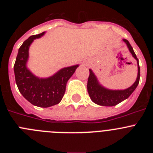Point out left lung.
I'll return each mask as SVG.
<instances>
[{"label":"left lung","mask_w":153,"mask_h":153,"mask_svg":"<svg viewBox=\"0 0 153 153\" xmlns=\"http://www.w3.org/2000/svg\"><path fill=\"white\" fill-rule=\"evenodd\" d=\"M123 40L126 44L132 56L137 61V77H136L135 83L132 86H129V88L125 89V90H110V89L104 87L102 84L100 83L97 76L93 72V70L90 69L89 70H90V76H89L88 82H87V91H88L89 96H90L91 100L94 103L100 105V106H113L123 102L133 93L140 82V67L139 65V60L136 57V53L132 49V46L129 44V42L126 39H123Z\"/></svg>","instance_id":"1"}]
</instances>
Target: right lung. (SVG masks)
<instances>
[{
    "mask_svg": "<svg viewBox=\"0 0 153 153\" xmlns=\"http://www.w3.org/2000/svg\"><path fill=\"white\" fill-rule=\"evenodd\" d=\"M45 32L30 36L18 50L13 67L15 80L20 93L31 104L39 107H50L61 101L69 80L79 64L63 67L49 77L40 78L27 68L29 49L35 39L44 36Z\"/></svg>",
    "mask_w": 153,
    "mask_h": 153,
    "instance_id": "1",
    "label": "right lung"
}]
</instances>
